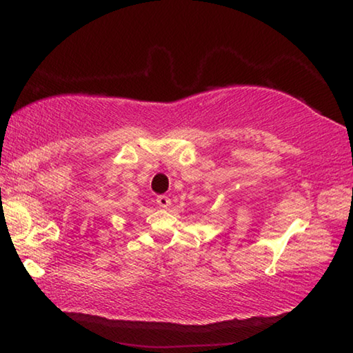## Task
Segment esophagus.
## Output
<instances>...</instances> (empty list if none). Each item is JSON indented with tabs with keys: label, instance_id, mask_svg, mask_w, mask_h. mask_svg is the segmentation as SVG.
<instances>
[{
	"label": "esophagus",
	"instance_id": "34e87169",
	"mask_svg": "<svg viewBox=\"0 0 353 353\" xmlns=\"http://www.w3.org/2000/svg\"><path fill=\"white\" fill-rule=\"evenodd\" d=\"M157 204H159V207H162V208H168L170 205H171V199L168 198V196H165V194H160V196H157Z\"/></svg>",
	"mask_w": 353,
	"mask_h": 353
}]
</instances>
